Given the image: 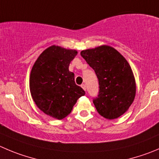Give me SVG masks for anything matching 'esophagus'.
I'll return each mask as SVG.
<instances>
[{
    "label": "esophagus",
    "mask_w": 159,
    "mask_h": 159,
    "mask_svg": "<svg viewBox=\"0 0 159 159\" xmlns=\"http://www.w3.org/2000/svg\"><path fill=\"white\" fill-rule=\"evenodd\" d=\"M81 87H82V88L84 89V90H86V89H87V87H86V85L84 84H82V85H81Z\"/></svg>",
    "instance_id": "esophagus-1"
}]
</instances>
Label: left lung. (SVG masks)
I'll return each mask as SVG.
<instances>
[{"mask_svg":"<svg viewBox=\"0 0 159 159\" xmlns=\"http://www.w3.org/2000/svg\"><path fill=\"white\" fill-rule=\"evenodd\" d=\"M80 54L98 79L99 92L93 99L98 112L107 119L122 116L136 94L135 79L129 63L116 49L106 45L82 51Z\"/></svg>","mask_w":159,"mask_h":159,"instance_id":"left-lung-1","label":"left lung"}]
</instances>
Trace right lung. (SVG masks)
Segmentation results:
<instances>
[{
  "mask_svg": "<svg viewBox=\"0 0 159 159\" xmlns=\"http://www.w3.org/2000/svg\"><path fill=\"white\" fill-rule=\"evenodd\" d=\"M77 51L58 46L47 48L32 69L30 88L36 105L45 114L62 119L72 111L77 100L85 94L75 84L74 73L69 70Z\"/></svg>",
  "mask_w": 159,
  "mask_h": 159,
  "instance_id": "obj_1",
  "label": "right lung"
}]
</instances>
